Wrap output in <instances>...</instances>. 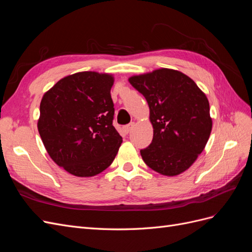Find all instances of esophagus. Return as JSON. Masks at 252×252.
Masks as SVG:
<instances>
[{"mask_svg":"<svg viewBox=\"0 0 252 252\" xmlns=\"http://www.w3.org/2000/svg\"><path fill=\"white\" fill-rule=\"evenodd\" d=\"M134 127V123H130V124H128V125H126L125 127H124V131L126 132V133H129L130 132L131 130H132V128Z\"/></svg>","mask_w":252,"mask_h":252,"instance_id":"esophagus-1","label":"esophagus"}]
</instances>
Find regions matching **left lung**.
Segmentation results:
<instances>
[{
    "label": "left lung",
    "mask_w": 252,
    "mask_h": 252,
    "mask_svg": "<svg viewBox=\"0 0 252 252\" xmlns=\"http://www.w3.org/2000/svg\"><path fill=\"white\" fill-rule=\"evenodd\" d=\"M129 83L149 106L154 138L143 161L167 177L186 171L204 150L212 129L208 98L188 75L169 68L132 75Z\"/></svg>",
    "instance_id": "left-lung-1"
}]
</instances>
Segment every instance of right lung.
<instances>
[{
    "label": "right lung",
    "instance_id": "add662e5",
    "mask_svg": "<svg viewBox=\"0 0 252 252\" xmlns=\"http://www.w3.org/2000/svg\"><path fill=\"white\" fill-rule=\"evenodd\" d=\"M114 77L96 71L61 79L44 94L37 130L49 157L68 173L89 178L111 165L122 136L112 125Z\"/></svg>",
    "mask_w": 252,
    "mask_h": 252
}]
</instances>
